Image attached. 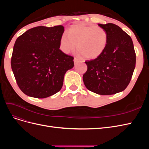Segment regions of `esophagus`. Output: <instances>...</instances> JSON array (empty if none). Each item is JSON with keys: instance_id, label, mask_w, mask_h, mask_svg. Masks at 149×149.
Returning <instances> with one entry per match:
<instances>
[{"instance_id": "1", "label": "esophagus", "mask_w": 149, "mask_h": 149, "mask_svg": "<svg viewBox=\"0 0 149 149\" xmlns=\"http://www.w3.org/2000/svg\"><path fill=\"white\" fill-rule=\"evenodd\" d=\"M79 61V60L78 59V58H74V64H76V63H77Z\"/></svg>"}]
</instances>
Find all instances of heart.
Segmentation results:
<instances>
[{"mask_svg": "<svg viewBox=\"0 0 149 149\" xmlns=\"http://www.w3.org/2000/svg\"><path fill=\"white\" fill-rule=\"evenodd\" d=\"M108 35L103 28L97 25H73L68 35L64 33L60 40V49L68 54L74 50L77 45L78 54L88 60H94L105 51Z\"/></svg>", "mask_w": 149, "mask_h": 149, "instance_id": "heart-1", "label": "heart"}]
</instances>
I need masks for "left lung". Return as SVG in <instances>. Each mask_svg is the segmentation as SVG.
I'll return each mask as SVG.
<instances>
[{
  "instance_id": "1",
  "label": "left lung",
  "mask_w": 149,
  "mask_h": 149,
  "mask_svg": "<svg viewBox=\"0 0 149 149\" xmlns=\"http://www.w3.org/2000/svg\"><path fill=\"white\" fill-rule=\"evenodd\" d=\"M98 25L107 31V45L98 58L85 61L88 70L83 79L89 91L111 95L124 91L129 84L136 67V53L132 38L119 26Z\"/></svg>"
}]
</instances>
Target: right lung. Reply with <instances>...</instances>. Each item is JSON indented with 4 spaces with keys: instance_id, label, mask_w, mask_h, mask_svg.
<instances>
[{
    "instance_id": "right-lung-1",
    "label": "right lung",
    "mask_w": 149,
    "mask_h": 149,
    "mask_svg": "<svg viewBox=\"0 0 149 149\" xmlns=\"http://www.w3.org/2000/svg\"><path fill=\"white\" fill-rule=\"evenodd\" d=\"M64 27L39 26L16 40L11 67L17 83L26 95L45 98L60 91L66 71L74 66L73 57L60 49Z\"/></svg>"
}]
</instances>
